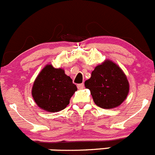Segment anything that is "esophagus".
I'll list each match as a JSON object with an SVG mask.
<instances>
[{"label": "esophagus", "mask_w": 155, "mask_h": 155, "mask_svg": "<svg viewBox=\"0 0 155 155\" xmlns=\"http://www.w3.org/2000/svg\"><path fill=\"white\" fill-rule=\"evenodd\" d=\"M77 87L79 89H82L84 88V84L83 83H81V84H78Z\"/></svg>", "instance_id": "esophagus-1"}]
</instances>
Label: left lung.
I'll use <instances>...</instances> for the list:
<instances>
[{"instance_id": "left-lung-1", "label": "left lung", "mask_w": 155, "mask_h": 155, "mask_svg": "<svg viewBox=\"0 0 155 155\" xmlns=\"http://www.w3.org/2000/svg\"><path fill=\"white\" fill-rule=\"evenodd\" d=\"M85 86L90 90L95 105L107 109L119 106L129 92L126 75L116 63L109 60L94 69L90 79L85 82Z\"/></svg>"}]
</instances>
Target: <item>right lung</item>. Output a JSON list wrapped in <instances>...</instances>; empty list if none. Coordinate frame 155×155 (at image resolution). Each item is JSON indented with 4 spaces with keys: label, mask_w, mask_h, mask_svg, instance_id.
Returning a JSON list of instances; mask_svg holds the SVG:
<instances>
[{
    "label": "right lung",
    "mask_w": 155,
    "mask_h": 155,
    "mask_svg": "<svg viewBox=\"0 0 155 155\" xmlns=\"http://www.w3.org/2000/svg\"><path fill=\"white\" fill-rule=\"evenodd\" d=\"M77 90L69 76L62 68L47 64L40 71L32 87V96L43 110L56 112L63 110Z\"/></svg>",
    "instance_id": "right-lung-1"
}]
</instances>
